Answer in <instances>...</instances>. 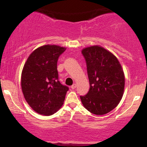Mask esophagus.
<instances>
[{"instance_id":"esophagus-1","label":"esophagus","mask_w":147,"mask_h":147,"mask_svg":"<svg viewBox=\"0 0 147 147\" xmlns=\"http://www.w3.org/2000/svg\"><path fill=\"white\" fill-rule=\"evenodd\" d=\"M76 88V84H74L73 85H72L71 86V88L72 90H74V89H75V88Z\"/></svg>"}]
</instances>
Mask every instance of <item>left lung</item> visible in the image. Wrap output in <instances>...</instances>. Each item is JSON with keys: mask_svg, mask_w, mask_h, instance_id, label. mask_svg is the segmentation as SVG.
<instances>
[{"mask_svg": "<svg viewBox=\"0 0 147 147\" xmlns=\"http://www.w3.org/2000/svg\"><path fill=\"white\" fill-rule=\"evenodd\" d=\"M82 53L86 62L90 90L80 99L91 113L107 114L117 106L123 96V69L117 58L100 46L86 47Z\"/></svg>", "mask_w": 147, "mask_h": 147, "instance_id": "left-lung-1", "label": "left lung"}]
</instances>
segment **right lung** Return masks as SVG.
Here are the masks:
<instances>
[{"mask_svg": "<svg viewBox=\"0 0 147 147\" xmlns=\"http://www.w3.org/2000/svg\"><path fill=\"white\" fill-rule=\"evenodd\" d=\"M65 48L46 45L32 52L21 74L24 97L36 112L45 116L55 113L63 105L69 88L60 83L57 63Z\"/></svg>", "mask_w": 147, "mask_h": 147, "instance_id": "obj_1", "label": "right lung"}]
</instances>
